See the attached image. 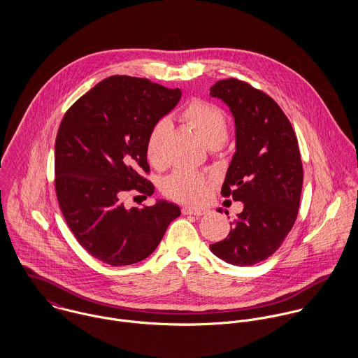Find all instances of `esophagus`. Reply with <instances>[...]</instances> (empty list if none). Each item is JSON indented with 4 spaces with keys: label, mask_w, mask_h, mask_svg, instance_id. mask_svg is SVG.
<instances>
[{
    "label": "esophagus",
    "mask_w": 358,
    "mask_h": 358,
    "mask_svg": "<svg viewBox=\"0 0 358 358\" xmlns=\"http://www.w3.org/2000/svg\"><path fill=\"white\" fill-rule=\"evenodd\" d=\"M182 212L185 215H194V216H201V215H206L208 213V209L204 208H192V206H185L182 209Z\"/></svg>",
    "instance_id": "obj_1"
}]
</instances>
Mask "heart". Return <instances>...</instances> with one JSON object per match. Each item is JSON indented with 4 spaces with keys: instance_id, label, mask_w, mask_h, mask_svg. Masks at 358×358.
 Instances as JSON below:
<instances>
[{
    "instance_id": "1",
    "label": "heart",
    "mask_w": 358,
    "mask_h": 358,
    "mask_svg": "<svg viewBox=\"0 0 358 358\" xmlns=\"http://www.w3.org/2000/svg\"><path fill=\"white\" fill-rule=\"evenodd\" d=\"M182 120L197 132L209 148H219L227 139V117L220 107L212 103L194 101L187 104L182 113ZM169 129V122L166 120H161L148 135L146 157L154 166L164 164V145ZM162 189L172 200L180 203H200L209 190V179L201 172L180 168L165 179Z\"/></svg>"
}]
</instances>
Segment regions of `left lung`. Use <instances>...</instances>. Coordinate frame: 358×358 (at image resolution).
Instances as JSON below:
<instances>
[{"label":"left lung","mask_w":358,"mask_h":358,"mask_svg":"<svg viewBox=\"0 0 358 358\" xmlns=\"http://www.w3.org/2000/svg\"><path fill=\"white\" fill-rule=\"evenodd\" d=\"M209 95L229 106L236 124L222 196L244 204L229 236L209 248L230 264L252 266L280 248L296 220L303 183L298 139L280 106L244 81L220 80Z\"/></svg>","instance_id":"left-lung-1"}]
</instances>
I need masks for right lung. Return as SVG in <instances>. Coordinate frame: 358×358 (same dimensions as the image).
<instances>
[{
    "label": "right lung",
    "mask_w": 358,
    "mask_h": 358,
    "mask_svg": "<svg viewBox=\"0 0 358 358\" xmlns=\"http://www.w3.org/2000/svg\"><path fill=\"white\" fill-rule=\"evenodd\" d=\"M182 98L146 78L113 76L96 84L64 114L55 143V189L60 210L80 245L111 266L138 263L152 255L178 205L127 209L125 192L152 196L142 176L150 166V129Z\"/></svg>",
    "instance_id": "1"
}]
</instances>
